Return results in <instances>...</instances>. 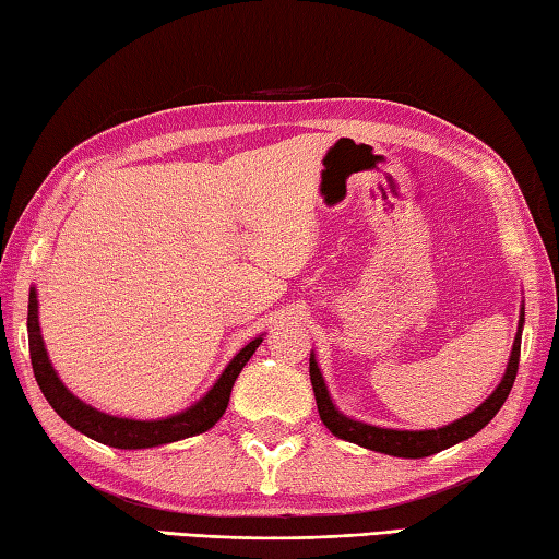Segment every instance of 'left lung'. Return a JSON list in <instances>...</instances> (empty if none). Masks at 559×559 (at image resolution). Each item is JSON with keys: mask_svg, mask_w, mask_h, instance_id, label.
<instances>
[{"mask_svg": "<svg viewBox=\"0 0 559 559\" xmlns=\"http://www.w3.org/2000/svg\"><path fill=\"white\" fill-rule=\"evenodd\" d=\"M523 325H525V306L520 308L518 318V333L513 340V349H510L508 367L503 377L493 392L486 396V402H480L471 414L461 416V419L447 424V427L439 429H421V431H409V429H384L374 427V424H365L357 419H349L333 404V396H330L323 372H320L316 353H310V384H313L316 402H318V414L323 419L325 427L335 433L337 439H345L349 443H357V447L370 449L377 453H386V456L396 459H424L431 456V453H439L449 447H456V443L471 439L473 433H478L486 424L493 419L500 406L506 404L510 390H513L515 374H518V362H520V340H523Z\"/></svg>", "mask_w": 559, "mask_h": 559, "instance_id": "obj_1", "label": "left lung"}]
</instances>
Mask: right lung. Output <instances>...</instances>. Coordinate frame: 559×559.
Instances as JSON below:
<instances>
[{"label": "right lung", "mask_w": 559, "mask_h": 559, "mask_svg": "<svg viewBox=\"0 0 559 559\" xmlns=\"http://www.w3.org/2000/svg\"><path fill=\"white\" fill-rule=\"evenodd\" d=\"M26 330H29L34 377L36 382H39V390L44 392L46 402L53 406V412L59 414L69 427L112 449H153L163 447V443L197 437V433L212 429L214 424L222 419L226 406H229L236 377H239L243 365L249 362L251 355L257 353V347L263 343V335L253 337L251 343H246L239 353L234 355L231 362L224 367V372L219 374V380L210 386V392L200 396L192 406H187V409L163 416V419H128V416L106 414L96 409V406L86 404L61 382V377L53 370L41 337L39 293H36V288L29 290V318H26Z\"/></svg>", "instance_id": "obj_1"}]
</instances>
